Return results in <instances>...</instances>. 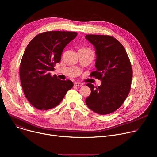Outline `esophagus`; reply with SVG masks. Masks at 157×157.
<instances>
[{"mask_svg":"<svg viewBox=\"0 0 157 157\" xmlns=\"http://www.w3.org/2000/svg\"><path fill=\"white\" fill-rule=\"evenodd\" d=\"M74 86H81L82 85H83V84L81 83H79V82H76V83H74Z\"/></svg>","mask_w":157,"mask_h":157,"instance_id":"1","label":"esophagus"}]
</instances>
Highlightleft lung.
I'll use <instances>...</instances> for the list:
<instances>
[{
  "mask_svg": "<svg viewBox=\"0 0 157 157\" xmlns=\"http://www.w3.org/2000/svg\"><path fill=\"white\" fill-rule=\"evenodd\" d=\"M86 39L95 48L97 70L90 74L102 81L94 88L86 84L91 94L85 102L88 108L99 114H110L123 104L127 97L132 79V68L124 47L112 36L86 35Z\"/></svg>",
  "mask_w": 157,
  "mask_h": 157,
  "instance_id": "left-lung-1",
  "label": "left lung"
}]
</instances>
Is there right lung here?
Masks as SVG:
<instances>
[{
    "label": "right lung",
    "instance_id": "1",
    "mask_svg": "<svg viewBox=\"0 0 157 157\" xmlns=\"http://www.w3.org/2000/svg\"><path fill=\"white\" fill-rule=\"evenodd\" d=\"M77 35L76 32H44L27 45L20 65V78L25 96L34 108H55L72 88L71 80H60L50 71L60 62L64 48Z\"/></svg>",
    "mask_w": 157,
    "mask_h": 157
}]
</instances>
